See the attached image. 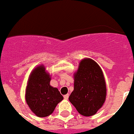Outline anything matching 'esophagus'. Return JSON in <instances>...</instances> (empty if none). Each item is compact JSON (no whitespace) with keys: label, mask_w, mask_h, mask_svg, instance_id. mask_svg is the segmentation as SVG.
<instances>
[{"label":"esophagus","mask_w":134,"mask_h":134,"mask_svg":"<svg viewBox=\"0 0 134 134\" xmlns=\"http://www.w3.org/2000/svg\"><path fill=\"white\" fill-rule=\"evenodd\" d=\"M68 98H69V94H67L64 95V99H68Z\"/></svg>","instance_id":"esophagus-1"}]
</instances>
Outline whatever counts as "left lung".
I'll list each match as a JSON object with an SVG mask.
<instances>
[{
	"label": "left lung",
	"instance_id": "1",
	"mask_svg": "<svg viewBox=\"0 0 134 134\" xmlns=\"http://www.w3.org/2000/svg\"><path fill=\"white\" fill-rule=\"evenodd\" d=\"M74 80L69 102L82 115H95L106 98V81L102 68L92 59H82L74 73Z\"/></svg>",
	"mask_w": 134,
	"mask_h": 134
}]
</instances>
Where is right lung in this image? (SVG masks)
<instances>
[{
  "mask_svg": "<svg viewBox=\"0 0 134 134\" xmlns=\"http://www.w3.org/2000/svg\"><path fill=\"white\" fill-rule=\"evenodd\" d=\"M51 75L44 65L32 69L26 88V102L34 114L40 118L50 115L63 99L58 89L50 85Z\"/></svg>",
  "mask_w": 134,
  "mask_h": 134,
  "instance_id": "1",
  "label": "right lung"
}]
</instances>
